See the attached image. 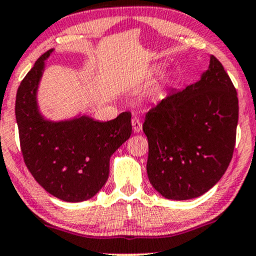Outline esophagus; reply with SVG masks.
I'll use <instances>...</instances> for the list:
<instances>
[{
  "label": "esophagus",
  "instance_id": "34e87169",
  "mask_svg": "<svg viewBox=\"0 0 256 256\" xmlns=\"http://www.w3.org/2000/svg\"><path fill=\"white\" fill-rule=\"evenodd\" d=\"M132 126H133V130L136 132V133H139L140 130H142V122H140L139 117H133L132 118Z\"/></svg>",
  "mask_w": 256,
  "mask_h": 256
}]
</instances>
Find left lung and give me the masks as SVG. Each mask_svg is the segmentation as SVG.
Instances as JSON below:
<instances>
[{
	"label": "left lung",
	"instance_id": "8db88e82",
	"mask_svg": "<svg viewBox=\"0 0 256 256\" xmlns=\"http://www.w3.org/2000/svg\"><path fill=\"white\" fill-rule=\"evenodd\" d=\"M238 112L237 90L211 56L199 82L171 90L145 114L151 186L172 200L193 199L212 188L232 160Z\"/></svg>",
	"mask_w": 256,
	"mask_h": 256
}]
</instances>
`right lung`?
Here are the masks:
<instances>
[{
  "label": "right lung",
  "mask_w": 256,
  "mask_h": 256,
  "mask_svg": "<svg viewBox=\"0 0 256 256\" xmlns=\"http://www.w3.org/2000/svg\"><path fill=\"white\" fill-rule=\"evenodd\" d=\"M41 54L24 76L16 98L19 142L26 166L48 193L63 202L90 199L106 183L110 158L132 134L130 112L108 122L82 116L66 122H48L40 116L36 89L44 70Z\"/></svg>",
  "instance_id": "1"
}]
</instances>
